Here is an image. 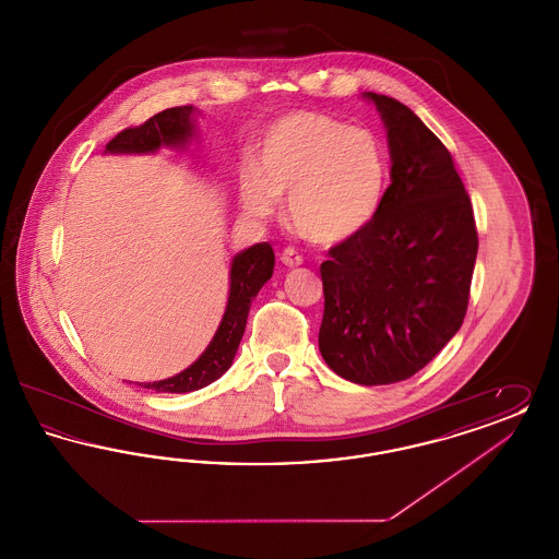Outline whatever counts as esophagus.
I'll list each match as a JSON object with an SVG mask.
<instances>
[{"instance_id": "34e87169", "label": "esophagus", "mask_w": 559, "mask_h": 559, "mask_svg": "<svg viewBox=\"0 0 559 559\" xmlns=\"http://www.w3.org/2000/svg\"><path fill=\"white\" fill-rule=\"evenodd\" d=\"M281 262L287 267H297L304 264V258H301L293 247H287V249H283V253H281Z\"/></svg>"}]
</instances>
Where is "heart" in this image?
I'll list each match as a JSON object with an SVG mask.
<instances>
[{"instance_id":"1","label":"heart","mask_w":559,"mask_h":559,"mask_svg":"<svg viewBox=\"0 0 559 559\" xmlns=\"http://www.w3.org/2000/svg\"><path fill=\"white\" fill-rule=\"evenodd\" d=\"M388 188V153L377 133L317 110H295L267 128L255 167L239 176L240 207L255 219L287 215L301 239L340 245L371 226Z\"/></svg>"}]
</instances>
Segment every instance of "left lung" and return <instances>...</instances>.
<instances>
[{"instance_id":"8db88e82","label":"left lung","mask_w":559,"mask_h":559,"mask_svg":"<svg viewBox=\"0 0 559 559\" xmlns=\"http://www.w3.org/2000/svg\"><path fill=\"white\" fill-rule=\"evenodd\" d=\"M388 132L381 210L320 264L324 362L352 383L388 385L421 371L461 329L478 255L469 194L451 153L399 100L365 92Z\"/></svg>"}]
</instances>
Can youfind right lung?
Masks as SVG:
<instances>
[{"label": "right lung", "instance_id": "add662e5", "mask_svg": "<svg viewBox=\"0 0 559 559\" xmlns=\"http://www.w3.org/2000/svg\"><path fill=\"white\" fill-rule=\"evenodd\" d=\"M199 115L201 112L194 107L165 108L140 128H130L115 135L108 142L105 155H157L163 146L174 151H188L199 135ZM272 270L274 251L267 242H255L239 251L230 262L228 301L210 346L185 371L160 381L138 385L165 394H187L219 379L233 367L245 333L251 301L270 281Z\"/></svg>", "mask_w": 559, "mask_h": 559}]
</instances>
